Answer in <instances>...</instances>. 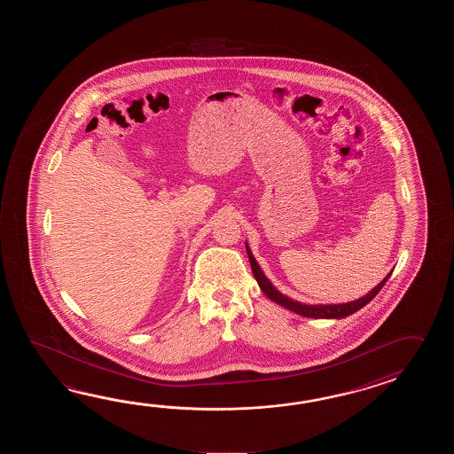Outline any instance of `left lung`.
<instances>
[{"mask_svg":"<svg viewBox=\"0 0 454 454\" xmlns=\"http://www.w3.org/2000/svg\"><path fill=\"white\" fill-rule=\"evenodd\" d=\"M245 247H247V253H248V258H250L253 276H254V279L258 282V286H260L261 290L266 294V297H270L272 301H276V303L280 305V307L290 309V311H295L297 315H300V317H305V318H346L348 315H352V313L358 311L362 307H365L368 301H372V300L375 299L378 292L383 289V286H385L387 278L391 276V272H389V274L386 276L385 279L381 280V282L378 284L375 289L370 290L367 295H364V297H360L358 300H354V301H348V303H333V305H307V303H300V301H295V300H292L289 299V297H286V295H282L279 290L276 289V287L270 284V280L264 276V272L261 270L260 264H258L256 260H254V256H253V253H251L248 243H245Z\"/></svg>","mask_w":454,"mask_h":454,"instance_id":"obj_1","label":"left lung"}]
</instances>
